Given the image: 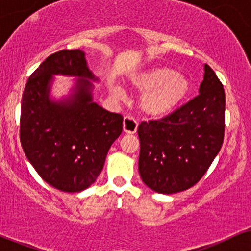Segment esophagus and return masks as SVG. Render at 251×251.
<instances>
[{"label": "esophagus", "mask_w": 251, "mask_h": 251, "mask_svg": "<svg viewBox=\"0 0 251 251\" xmlns=\"http://www.w3.org/2000/svg\"><path fill=\"white\" fill-rule=\"evenodd\" d=\"M123 128H124V132H126V133H135L138 128V124L133 118L126 116L124 118Z\"/></svg>", "instance_id": "esophagus-1"}]
</instances>
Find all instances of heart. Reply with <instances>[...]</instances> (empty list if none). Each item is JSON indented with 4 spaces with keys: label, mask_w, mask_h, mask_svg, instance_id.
<instances>
[{
    "label": "heart",
    "mask_w": 251,
    "mask_h": 251,
    "mask_svg": "<svg viewBox=\"0 0 251 251\" xmlns=\"http://www.w3.org/2000/svg\"><path fill=\"white\" fill-rule=\"evenodd\" d=\"M131 85L143 92L140 108L146 116L163 118L171 114L185 100L190 92V80L185 74L168 66H154L132 79ZM120 96V91L117 92Z\"/></svg>",
    "instance_id": "b5f03b06"
}]
</instances>
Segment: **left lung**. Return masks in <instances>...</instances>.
<instances>
[{"mask_svg":"<svg viewBox=\"0 0 251 251\" xmlns=\"http://www.w3.org/2000/svg\"><path fill=\"white\" fill-rule=\"evenodd\" d=\"M226 94L211 67L204 66L200 94L169 116L142 122L139 174L144 183L165 195L198 183L222 148Z\"/></svg>","mask_w":251,"mask_h":251,"instance_id":"8db88e82","label":"left lung"}]
</instances>
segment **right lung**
Instances as JSON below:
<instances>
[{
    "mask_svg": "<svg viewBox=\"0 0 251 251\" xmlns=\"http://www.w3.org/2000/svg\"><path fill=\"white\" fill-rule=\"evenodd\" d=\"M76 76L74 93L60 102L49 98L52 75ZM97 81L85 53L51 54L28 79L21 103L20 140L28 160L46 183L80 192L96 181L112 144L123 131V116L93 102Z\"/></svg>",
    "mask_w": 251,
    "mask_h": 251,
    "instance_id": "right-lung-1",
    "label": "right lung"
}]
</instances>
